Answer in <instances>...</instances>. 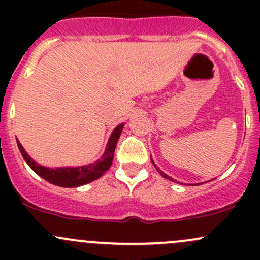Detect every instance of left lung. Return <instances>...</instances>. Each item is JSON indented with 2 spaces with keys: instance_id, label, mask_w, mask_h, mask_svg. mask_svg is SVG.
Instances as JSON below:
<instances>
[{
  "instance_id": "left-lung-1",
  "label": "left lung",
  "mask_w": 260,
  "mask_h": 260,
  "mask_svg": "<svg viewBox=\"0 0 260 260\" xmlns=\"http://www.w3.org/2000/svg\"><path fill=\"white\" fill-rule=\"evenodd\" d=\"M153 165H154V164H153ZM154 167H156V170H157V171H158V172H159V175H161V176H162V177H165V179H167V180H170V181H175L174 179H171V177H170V176H167V175H166V174H164V172H162V171H161V170H159V169H158V167H157V166H156V165H154Z\"/></svg>"
}]
</instances>
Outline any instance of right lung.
<instances>
[{"instance_id": "1", "label": "right lung", "mask_w": 260, "mask_h": 260, "mask_svg": "<svg viewBox=\"0 0 260 260\" xmlns=\"http://www.w3.org/2000/svg\"><path fill=\"white\" fill-rule=\"evenodd\" d=\"M123 124H119L112 133L111 138L107 145L106 152H104L103 157L98 159L94 164L88 165V166L81 167H59V169H48L41 165H38L23 149L21 143L17 141L18 149H20L21 154H22L23 159L27 162L28 166L39 175L43 177L44 180L49 181V182L54 183L56 186H61V187H77V186L85 185V183L91 182V181L96 180L101 177L107 170L111 167L112 161H113L115 146H117L119 136L122 133Z\"/></svg>"}]
</instances>
